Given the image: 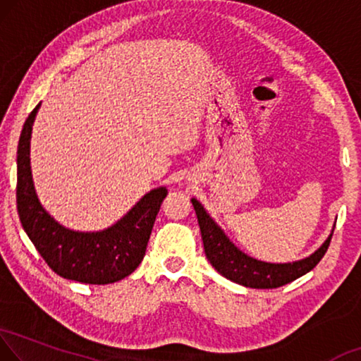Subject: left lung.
<instances>
[{
    "label": "left lung",
    "instance_id": "obj_1",
    "mask_svg": "<svg viewBox=\"0 0 361 361\" xmlns=\"http://www.w3.org/2000/svg\"><path fill=\"white\" fill-rule=\"evenodd\" d=\"M192 203L198 218L200 231H202L203 247L208 262L219 274H223L229 281L252 287V289H276V287L286 286L298 279L321 262L331 243L332 234L308 258L293 263L259 262V259H255L238 250L227 238L223 229L209 218V214L204 212L203 204L197 198H192Z\"/></svg>",
    "mask_w": 361,
    "mask_h": 361
}]
</instances>
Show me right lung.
Instances as JSON below:
<instances>
[{
	"label": "right lung",
	"mask_w": 361,
	"mask_h": 361,
	"mask_svg": "<svg viewBox=\"0 0 361 361\" xmlns=\"http://www.w3.org/2000/svg\"><path fill=\"white\" fill-rule=\"evenodd\" d=\"M40 103L25 119L18 147V213L22 227L54 273L84 284H113L134 273L145 257L154 219L168 195L154 188L114 226L99 232L66 229L38 202L30 171V134Z\"/></svg>",
	"instance_id": "right-lung-1"
}]
</instances>
